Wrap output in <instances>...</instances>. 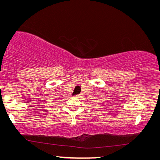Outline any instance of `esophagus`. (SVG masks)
<instances>
[{
	"label": "esophagus",
	"instance_id": "34e87169",
	"mask_svg": "<svg viewBox=\"0 0 160 160\" xmlns=\"http://www.w3.org/2000/svg\"><path fill=\"white\" fill-rule=\"evenodd\" d=\"M80 95H75V98H79V97Z\"/></svg>",
	"mask_w": 160,
	"mask_h": 160
}]
</instances>
